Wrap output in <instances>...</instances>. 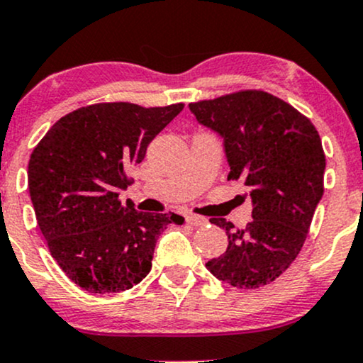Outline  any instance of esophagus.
Segmentation results:
<instances>
[{"label": "esophagus", "instance_id": "1", "mask_svg": "<svg viewBox=\"0 0 363 363\" xmlns=\"http://www.w3.org/2000/svg\"><path fill=\"white\" fill-rule=\"evenodd\" d=\"M187 223L193 225V227H203V225L208 223V220L205 216H199V215H189L187 216Z\"/></svg>", "mask_w": 363, "mask_h": 363}]
</instances>
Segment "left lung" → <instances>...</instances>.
Returning a JSON list of instances; mask_svg holds the SVG:
<instances>
[{
    "instance_id": "1",
    "label": "left lung",
    "mask_w": 363,
    "mask_h": 363,
    "mask_svg": "<svg viewBox=\"0 0 363 363\" xmlns=\"http://www.w3.org/2000/svg\"><path fill=\"white\" fill-rule=\"evenodd\" d=\"M196 119L223 136L228 181L247 187L252 220L227 232L228 247L206 262L213 277L235 289L269 285L301 252L324 193L326 155L309 118L264 90H239L191 102Z\"/></svg>"
}]
</instances>
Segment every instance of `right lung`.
<instances>
[{
  "mask_svg": "<svg viewBox=\"0 0 363 363\" xmlns=\"http://www.w3.org/2000/svg\"><path fill=\"white\" fill-rule=\"evenodd\" d=\"M184 104L143 107L101 102L62 116L28 162V191L37 225L62 273L90 294L133 289L152 269L158 235L174 213H143L123 205L128 169ZM184 220V218H182Z\"/></svg>",
  "mask_w": 363,
  "mask_h": 363,
  "instance_id": "add662e5",
  "label": "right lung"
}]
</instances>
